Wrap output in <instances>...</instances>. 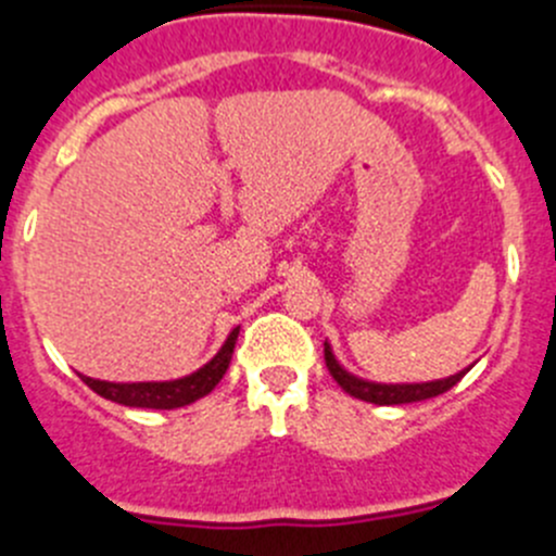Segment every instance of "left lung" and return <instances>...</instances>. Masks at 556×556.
Wrapping results in <instances>:
<instances>
[{
	"instance_id": "obj_1",
	"label": "left lung",
	"mask_w": 556,
	"mask_h": 556,
	"mask_svg": "<svg viewBox=\"0 0 556 556\" xmlns=\"http://www.w3.org/2000/svg\"><path fill=\"white\" fill-rule=\"evenodd\" d=\"M326 366L331 371L333 380L342 386V391H348L350 396L361 399V402H371V404H409V402H424V399L440 396V393L451 391L462 377L470 371V366L451 377H440V380H429V382H377V380H364V377L353 375L350 369H344L339 364V358L333 355V348L328 344L326 339Z\"/></svg>"
}]
</instances>
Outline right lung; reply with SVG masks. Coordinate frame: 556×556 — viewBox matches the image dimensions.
<instances>
[{
    "label": "right lung",
    "instance_id": "obj_1",
    "mask_svg": "<svg viewBox=\"0 0 556 556\" xmlns=\"http://www.w3.org/2000/svg\"><path fill=\"white\" fill-rule=\"evenodd\" d=\"M241 326H236L228 333L223 348L217 350L212 361L201 366V369L190 371L185 377H176V380H147V382H111V380H97V377L80 375V380L91 388L94 393H100L102 399H111V402L124 404V407H147V409H176L187 407V404L198 402L206 393L214 391L223 375L228 371L230 358H233L236 339H239Z\"/></svg>",
    "mask_w": 556,
    "mask_h": 556
}]
</instances>
